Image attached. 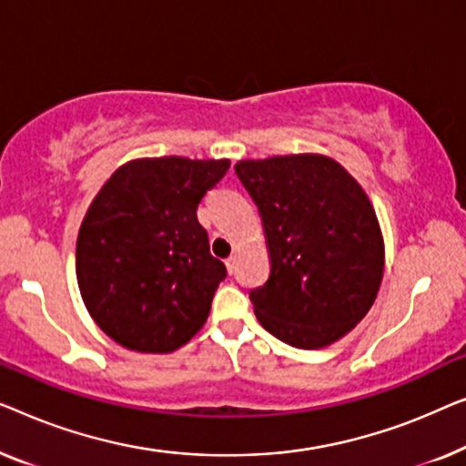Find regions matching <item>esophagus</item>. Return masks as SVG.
Returning <instances> with one entry per match:
<instances>
[{
    "label": "esophagus",
    "instance_id": "esophagus-1",
    "mask_svg": "<svg viewBox=\"0 0 466 466\" xmlns=\"http://www.w3.org/2000/svg\"><path fill=\"white\" fill-rule=\"evenodd\" d=\"M236 261H238V258H236V255H230V258L226 259V268H228V272H230V274L236 272Z\"/></svg>",
    "mask_w": 466,
    "mask_h": 466
}]
</instances>
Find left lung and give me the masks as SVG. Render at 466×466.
<instances>
[{
    "instance_id": "8db88e82",
    "label": "left lung",
    "mask_w": 466,
    "mask_h": 466,
    "mask_svg": "<svg viewBox=\"0 0 466 466\" xmlns=\"http://www.w3.org/2000/svg\"><path fill=\"white\" fill-rule=\"evenodd\" d=\"M236 175L264 224L270 277L248 293L280 342L323 349L344 338L378 296L384 240L352 175L320 154L240 160Z\"/></svg>"
}]
</instances>
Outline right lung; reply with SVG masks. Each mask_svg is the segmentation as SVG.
<instances>
[{
  "label": "right lung",
  "mask_w": 466,
  "mask_h": 466,
  "mask_svg": "<svg viewBox=\"0 0 466 466\" xmlns=\"http://www.w3.org/2000/svg\"><path fill=\"white\" fill-rule=\"evenodd\" d=\"M230 160L181 156L122 165L88 207L76 274L95 323L124 349L173 352L205 325L226 279L196 208Z\"/></svg>",
  "instance_id": "right-lung-1"
}]
</instances>
